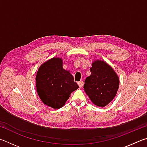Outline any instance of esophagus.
Listing matches in <instances>:
<instances>
[{
	"mask_svg": "<svg viewBox=\"0 0 147 147\" xmlns=\"http://www.w3.org/2000/svg\"><path fill=\"white\" fill-rule=\"evenodd\" d=\"M78 84L80 88H82V86H84V82L83 81H80L78 82Z\"/></svg>",
	"mask_w": 147,
	"mask_h": 147,
	"instance_id": "34e87169",
	"label": "esophagus"
}]
</instances>
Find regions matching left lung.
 <instances>
[{
    "instance_id": "8db88e82",
    "label": "left lung",
    "mask_w": 147,
    "mask_h": 147,
    "mask_svg": "<svg viewBox=\"0 0 147 147\" xmlns=\"http://www.w3.org/2000/svg\"><path fill=\"white\" fill-rule=\"evenodd\" d=\"M91 65V75L85 80L84 91L94 104L104 107L113 100L117 93L119 76L106 61L96 59Z\"/></svg>"
}]
</instances>
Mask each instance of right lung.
<instances>
[{"label":"right lung","mask_w":147,"mask_h":147,"mask_svg":"<svg viewBox=\"0 0 147 147\" xmlns=\"http://www.w3.org/2000/svg\"><path fill=\"white\" fill-rule=\"evenodd\" d=\"M36 81V91L41 101L54 109L63 107L71 93L79 88L70 71L63 68V59L58 57L41 65Z\"/></svg>","instance_id":"add662e5"}]
</instances>
